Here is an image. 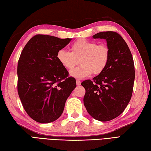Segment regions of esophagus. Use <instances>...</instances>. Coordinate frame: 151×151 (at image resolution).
Masks as SVG:
<instances>
[{"instance_id":"34e87169","label":"esophagus","mask_w":151,"mask_h":151,"mask_svg":"<svg viewBox=\"0 0 151 151\" xmlns=\"http://www.w3.org/2000/svg\"><path fill=\"white\" fill-rule=\"evenodd\" d=\"M76 84H77V85H78V86L81 85V81H80V80H79V79H77L76 80Z\"/></svg>"}]
</instances>
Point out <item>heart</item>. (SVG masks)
I'll list each match as a JSON object with an SVG mask.
<instances>
[{
	"instance_id": "heart-1",
	"label": "heart",
	"mask_w": 151,
	"mask_h": 151,
	"mask_svg": "<svg viewBox=\"0 0 151 151\" xmlns=\"http://www.w3.org/2000/svg\"><path fill=\"white\" fill-rule=\"evenodd\" d=\"M109 49L106 44L81 39L71 45V52L64 50L57 51L56 57L61 65L66 69L72 70L79 63L81 65L70 72V76L82 79L93 73H102L108 64Z\"/></svg>"
}]
</instances>
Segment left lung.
<instances>
[{
    "label": "left lung",
    "instance_id": "obj_1",
    "mask_svg": "<svg viewBox=\"0 0 151 151\" xmlns=\"http://www.w3.org/2000/svg\"><path fill=\"white\" fill-rule=\"evenodd\" d=\"M93 37L106 40L109 59L106 69L93 81L81 83L86 91L83 103L92 117L109 121L121 115L131 99L135 79L134 60L127 44L116 32H101Z\"/></svg>",
    "mask_w": 151,
    "mask_h": 151
}]
</instances>
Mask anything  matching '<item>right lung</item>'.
Masks as SVG:
<instances>
[{"instance_id": "add662e5", "label": "right lung", "mask_w": 151, "mask_h": 151, "mask_svg": "<svg viewBox=\"0 0 151 151\" xmlns=\"http://www.w3.org/2000/svg\"><path fill=\"white\" fill-rule=\"evenodd\" d=\"M71 38L37 35L21 52L17 64V91L27 114L40 123L56 121L67 98L76 87V79L58 63L56 55Z\"/></svg>"}]
</instances>
